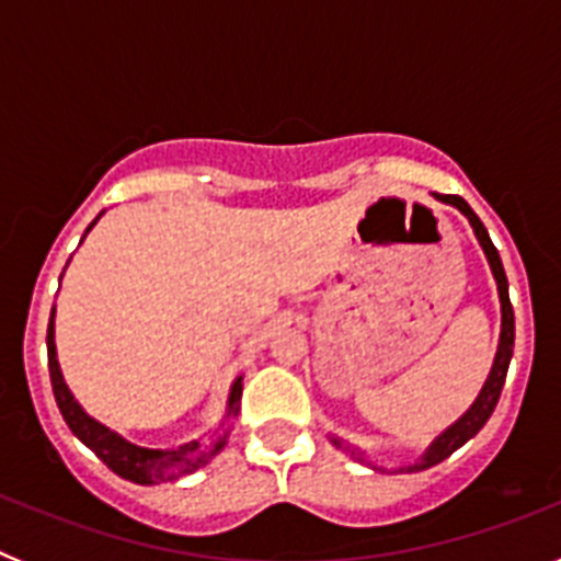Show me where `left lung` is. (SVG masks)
<instances>
[{"instance_id":"8db88e82","label":"left lung","mask_w":561,"mask_h":561,"mask_svg":"<svg viewBox=\"0 0 561 561\" xmlns=\"http://www.w3.org/2000/svg\"><path fill=\"white\" fill-rule=\"evenodd\" d=\"M435 199L458 207L466 219H469V225H472V230H474V236H478L480 247H483L485 261H489L494 280H497L500 314H503V317H500V342H497V354H494V365H492V370H489V379L483 381V390H480L478 399L472 401V408L466 410V413L460 415L458 421H455L453 427L444 430V433H440L438 438L430 444L427 453L421 455L415 463L399 466V469H393V472H421V469H430V466L440 463V460H447L449 455L455 453V449L463 447L466 440L474 438V435L483 430L485 421L492 419L494 408H497L500 390H503V385H505L508 362H512V354H514V309H512V300H508V280H505V270H503V261H500V255H497V247L492 244V238H489V232H485L483 221L474 216L472 207L466 205L460 196H435ZM331 444H334V447H340V449H345V453H348L354 460H362V463H365V453H359V449L342 447L340 438H331ZM368 466H374V463H368ZM374 469H376V466H374Z\"/></svg>"}]
</instances>
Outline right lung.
Here are the masks:
<instances>
[{
  "instance_id": "right-lung-1",
  "label": "right lung",
  "mask_w": 561,
  "mask_h": 561,
  "mask_svg": "<svg viewBox=\"0 0 561 561\" xmlns=\"http://www.w3.org/2000/svg\"><path fill=\"white\" fill-rule=\"evenodd\" d=\"M98 219H101V216H98ZM95 221L87 227V232L95 227ZM47 359H49V381H53V393H56L58 410H61L64 421H67V427L72 430V435H76L81 444H87V447L92 449V453H95L114 474H121V478L140 485L180 480L185 478V474H193L196 469H202L213 455H219L227 444V435H230L227 421L238 415V401H241V390H244V385H241L244 376H238V379L232 381L230 396H227L225 421H221L219 430L213 433L216 435V438L210 440L213 447H205L202 438H196V440H187V444H180V447H173V449H148V447H137V444L123 438L121 433H114V430H108L106 424L92 419V415L78 404L72 390L67 388L61 365H58V354H56V309L49 311Z\"/></svg>"
}]
</instances>
